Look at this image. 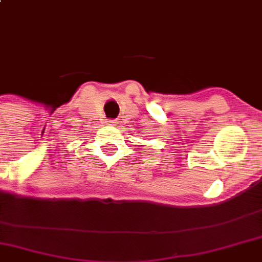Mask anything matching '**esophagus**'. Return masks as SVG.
Instances as JSON below:
<instances>
[{
    "mask_svg": "<svg viewBox=\"0 0 262 262\" xmlns=\"http://www.w3.org/2000/svg\"><path fill=\"white\" fill-rule=\"evenodd\" d=\"M106 122H108V123H115V122H114V121H106Z\"/></svg>",
    "mask_w": 262,
    "mask_h": 262,
    "instance_id": "obj_1",
    "label": "esophagus"
}]
</instances>
